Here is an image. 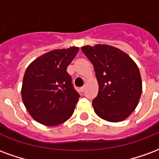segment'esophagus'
Instances as JSON below:
<instances>
[{
  "mask_svg": "<svg viewBox=\"0 0 159 159\" xmlns=\"http://www.w3.org/2000/svg\"><path fill=\"white\" fill-rule=\"evenodd\" d=\"M85 89H86V86H83L82 88H80V91L83 93V92H84L85 91Z\"/></svg>",
  "mask_w": 159,
  "mask_h": 159,
  "instance_id": "obj_1",
  "label": "esophagus"
}]
</instances>
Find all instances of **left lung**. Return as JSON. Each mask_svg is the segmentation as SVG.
I'll list each match as a JSON object with an SVG mask.
<instances>
[{"mask_svg": "<svg viewBox=\"0 0 159 159\" xmlns=\"http://www.w3.org/2000/svg\"><path fill=\"white\" fill-rule=\"evenodd\" d=\"M82 51L93 64L99 84L98 95L92 102L94 112L111 123L128 118L142 92L135 62L121 49L107 44L83 46Z\"/></svg>", "mask_w": 159, "mask_h": 159, "instance_id": "8db88e82", "label": "left lung"}]
</instances>
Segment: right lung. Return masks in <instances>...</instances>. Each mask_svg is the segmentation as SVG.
Masks as SVG:
<instances>
[{
	"label": "right lung",
	"mask_w": 159,
	"mask_h": 159,
	"mask_svg": "<svg viewBox=\"0 0 159 159\" xmlns=\"http://www.w3.org/2000/svg\"><path fill=\"white\" fill-rule=\"evenodd\" d=\"M78 50L77 47L54 49L27 67L21 96L26 110L36 122L56 126L71 117L80 95L73 89L66 70Z\"/></svg>",
	"instance_id": "right-lung-1"
}]
</instances>
